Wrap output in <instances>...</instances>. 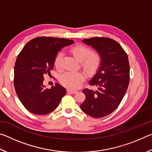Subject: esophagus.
I'll return each mask as SVG.
<instances>
[{
	"mask_svg": "<svg viewBox=\"0 0 152 152\" xmlns=\"http://www.w3.org/2000/svg\"><path fill=\"white\" fill-rule=\"evenodd\" d=\"M67 92H68V94H76L77 91H72V90H70V89H68L67 90Z\"/></svg>",
	"mask_w": 152,
	"mask_h": 152,
	"instance_id": "34e87169",
	"label": "esophagus"
}]
</instances>
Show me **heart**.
Segmentation results:
<instances>
[{
  "instance_id": "obj_1",
  "label": "heart",
  "mask_w": 152,
  "mask_h": 152,
  "mask_svg": "<svg viewBox=\"0 0 152 152\" xmlns=\"http://www.w3.org/2000/svg\"><path fill=\"white\" fill-rule=\"evenodd\" d=\"M70 53L77 60L80 61L82 69L88 74H94L99 68L101 62V56L99 53H91V49L84 45H76L70 50ZM63 55L59 53L55 59L56 68H61V61ZM84 80V76L80 72H65L60 77L62 85L67 88L75 90L78 88Z\"/></svg>"
}]
</instances>
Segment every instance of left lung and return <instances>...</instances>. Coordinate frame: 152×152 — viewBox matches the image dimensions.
Listing matches in <instances>:
<instances>
[{
	"instance_id": "1",
	"label": "left lung",
	"mask_w": 152,
	"mask_h": 152,
	"mask_svg": "<svg viewBox=\"0 0 152 152\" xmlns=\"http://www.w3.org/2000/svg\"><path fill=\"white\" fill-rule=\"evenodd\" d=\"M92 46L101 56L99 70L89 82L96 90L85 88L86 99L80 104L91 117L102 118L119 107L129 83V64L127 53L120 44L108 37H92L82 40Z\"/></svg>"
}]
</instances>
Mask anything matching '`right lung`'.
<instances>
[{
  "label": "right lung",
  "mask_w": 152,
  "mask_h": 152,
  "mask_svg": "<svg viewBox=\"0 0 152 152\" xmlns=\"http://www.w3.org/2000/svg\"><path fill=\"white\" fill-rule=\"evenodd\" d=\"M74 43L64 38L36 37L27 43L18 55L14 86L20 101L29 112L43 115L58 107L66 89L58 83L45 88L44 76L50 74L58 51Z\"/></svg>",
  "instance_id": "add662e5"
}]
</instances>
